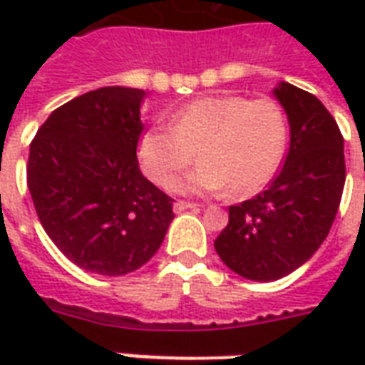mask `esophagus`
<instances>
[{
    "label": "esophagus",
    "instance_id": "1",
    "mask_svg": "<svg viewBox=\"0 0 365 365\" xmlns=\"http://www.w3.org/2000/svg\"><path fill=\"white\" fill-rule=\"evenodd\" d=\"M197 211L199 205L197 203H190V201H175L174 203V211L175 213H183V211Z\"/></svg>",
    "mask_w": 365,
    "mask_h": 365
}]
</instances>
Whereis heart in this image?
I'll return each instance as SVG.
<instances>
[{
	"mask_svg": "<svg viewBox=\"0 0 365 365\" xmlns=\"http://www.w3.org/2000/svg\"><path fill=\"white\" fill-rule=\"evenodd\" d=\"M282 105L242 96L199 97L178 107L168 127H150L138 138V160L152 182L164 185L197 154L193 172L175 180L178 193H219L232 187L246 197L266 187L287 148Z\"/></svg>",
	"mask_w": 365,
	"mask_h": 365,
	"instance_id": "obj_1",
	"label": "heart"
}]
</instances>
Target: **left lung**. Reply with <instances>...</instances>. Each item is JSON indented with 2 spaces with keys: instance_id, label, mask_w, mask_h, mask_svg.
Here are the masks:
<instances>
[{
  "instance_id": "obj_1",
  "label": "left lung",
  "mask_w": 365,
  "mask_h": 365,
  "mask_svg": "<svg viewBox=\"0 0 365 365\" xmlns=\"http://www.w3.org/2000/svg\"><path fill=\"white\" fill-rule=\"evenodd\" d=\"M289 120L285 164L254 199L229 207L215 250L235 274L274 282L301 268L329 237L346 182L344 138L327 107L287 82L274 88Z\"/></svg>"
}]
</instances>
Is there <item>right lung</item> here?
<instances>
[{
  "mask_svg": "<svg viewBox=\"0 0 365 365\" xmlns=\"http://www.w3.org/2000/svg\"><path fill=\"white\" fill-rule=\"evenodd\" d=\"M136 88H99L44 120L31 143L27 183L38 221L68 260L101 275L135 272L174 221L172 201L138 168Z\"/></svg>",
  "mask_w": 365,
  "mask_h": 365,
  "instance_id": "1",
  "label": "right lung"
}]
</instances>
